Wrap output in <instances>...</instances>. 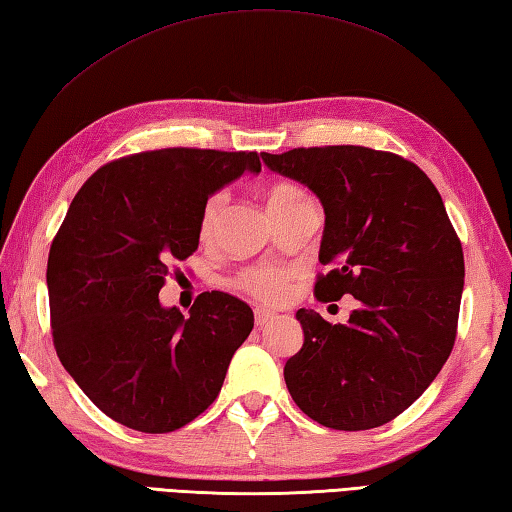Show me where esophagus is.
Wrapping results in <instances>:
<instances>
[{
    "mask_svg": "<svg viewBox=\"0 0 512 512\" xmlns=\"http://www.w3.org/2000/svg\"><path fill=\"white\" fill-rule=\"evenodd\" d=\"M275 318H277V315L273 311L262 309V306H257V309H255V324H257V327H264V324L273 322Z\"/></svg>",
    "mask_w": 512,
    "mask_h": 512,
    "instance_id": "34e87169",
    "label": "esophagus"
}]
</instances>
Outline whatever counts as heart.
Returning a JSON list of instances; mask_svg holds the SVG:
<instances>
[{"instance_id": "b5f03b06", "label": "heart", "mask_w": 512, "mask_h": 512, "mask_svg": "<svg viewBox=\"0 0 512 512\" xmlns=\"http://www.w3.org/2000/svg\"><path fill=\"white\" fill-rule=\"evenodd\" d=\"M309 199L302 188H297L295 183H273L271 190H268V208L280 210L286 206H293V203ZM226 206V192H212L210 197L203 201L201 215H199V237L201 241H208L215 235L217 221L221 210ZM293 282V271L284 266H273V264H259V266H248L244 271H239L232 277V284L239 288L241 293H246L257 302L264 304H280L284 297L291 291Z\"/></svg>"}]
</instances>
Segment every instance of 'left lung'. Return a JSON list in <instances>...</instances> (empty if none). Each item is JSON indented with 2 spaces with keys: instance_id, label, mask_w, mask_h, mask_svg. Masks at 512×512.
Listing matches in <instances>:
<instances>
[{
  "instance_id": "8db88e82",
  "label": "left lung",
  "mask_w": 512,
  "mask_h": 512,
  "mask_svg": "<svg viewBox=\"0 0 512 512\" xmlns=\"http://www.w3.org/2000/svg\"><path fill=\"white\" fill-rule=\"evenodd\" d=\"M273 172L304 183L324 208L320 302L353 295L347 324L300 309L302 349L284 380L297 407L331 430H371L403 414L457 340L463 248L427 174L362 145L262 152Z\"/></svg>"
}]
</instances>
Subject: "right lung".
<instances>
[{"label": "right lung", "instance_id": "right-lung-1", "mask_svg": "<svg viewBox=\"0 0 512 512\" xmlns=\"http://www.w3.org/2000/svg\"><path fill=\"white\" fill-rule=\"evenodd\" d=\"M257 152L199 147L123 156L73 197L46 264L58 358L100 412L147 434H167L215 403L253 311L235 295L201 293L183 318L159 291L199 246L212 192Z\"/></svg>", "mask_w": 512, "mask_h": 512}]
</instances>
